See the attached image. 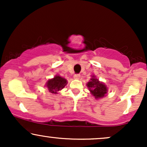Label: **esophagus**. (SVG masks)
<instances>
[{
    "label": "esophagus",
    "instance_id": "obj_1",
    "mask_svg": "<svg viewBox=\"0 0 147 147\" xmlns=\"http://www.w3.org/2000/svg\"><path fill=\"white\" fill-rule=\"evenodd\" d=\"M74 79H79L80 78V75H79V74H75V75H74Z\"/></svg>",
    "mask_w": 147,
    "mask_h": 147
}]
</instances>
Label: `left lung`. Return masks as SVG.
I'll return each mask as SVG.
<instances>
[{"instance_id":"8db88e82","label":"left lung","mask_w":147,"mask_h":147,"mask_svg":"<svg viewBox=\"0 0 147 147\" xmlns=\"http://www.w3.org/2000/svg\"><path fill=\"white\" fill-rule=\"evenodd\" d=\"M86 86L91 95L96 99L105 97L108 92V87L105 84L100 82L95 75H91V79L86 84Z\"/></svg>"}]
</instances>
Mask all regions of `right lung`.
<instances>
[{"label": "right lung", "mask_w": 147, "mask_h": 147, "mask_svg": "<svg viewBox=\"0 0 147 147\" xmlns=\"http://www.w3.org/2000/svg\"><path fill=\"white\" fill-rule=\"evenodd\" d=\"M68 84V81L59 75H56L53 78L48 79L45 86L52 94L57 95L59 90H61Z\"/></svg>", "instance_id": "right-lung-1"}]
</instances>
